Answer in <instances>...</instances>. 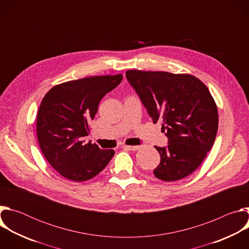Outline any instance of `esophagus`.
Segmentation results:
<instances>
[{
  "label": "esophagus",
  "instance_id": "1",
  "mask_svg": "<svg viewBox=\"0 0 249 249\" xmlns=\"http://www.w3.org/2000/svg\"><path fill=\"white\" fill-rule=\"evenodd\" d=\"M123 148L129 151H138L140 149L139 146H123Z\"/></svg>",
  "mask_w": 249,
  "mask_h": 249
}]
</instances>
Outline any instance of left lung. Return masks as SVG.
Wrapping results in <instances>:
<instances>
[{"label":"left lung","instance_id":"8db88e82","mask_svg":"<svg viewBox=\"0 0 249 249\" xmlns=\"http://www.w3.org/2000/svg\"><path fill=\"white\" fill-rule=\"evenodd\" d=\"M126 78L154 123L162 121L166 147H155L160 162L157 178L175 181L191 174L214 144L218 108L208 88L196 77L168 72L130 70Z\"/></svg>","mask_w":249,"mask_h":249}]
</instances>
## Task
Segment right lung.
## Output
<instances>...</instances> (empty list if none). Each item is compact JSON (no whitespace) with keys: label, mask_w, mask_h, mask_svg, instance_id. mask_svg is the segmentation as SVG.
<instances>
[{"label":"right lung","mask_w":249,"mask_h":249,"mask_svg":"<svg viewBox=\"0 0 249 249\" xmlns=\"http://www.w3.org/2000/svg\"><path fill=\"white\" fill-rule=\"evenodd\" d=\"M122 78L119 74L71 81L55 86L43 97L36 120L38 143L50 165L67 179H91L113 158V150H102L84 139L100 100Z\"/></svg>","instance_id":"right-lung-1"}]
</instances>
